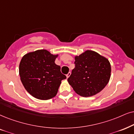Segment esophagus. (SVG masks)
Returning <instances> with one entry per match:
<instances>
[{
  "label": "esophagus",
  "instance_id": "esophagus-1",
  "mask_svg": "<svg viewBox=\"0 0 134 134\" xmlns=\"http://www.w3.org/2000/svg\"><path fill=\"white\" fill-rule=\"evenodd\" d=\"M70 74H71V73H70V72H69L68 74H67V75H66V77H67V79H68V78H69V77H70Z\"/></svg>",
  "mask_w": 134,
  "mask_h": 134
}]
</instances>
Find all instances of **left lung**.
<instances>
[{"instance_id":"8db88e82","label":"left lung","mask_w":134,"mask_h":134,"mask_svg":"<svg viewBox=\"0 0 134 134\" xmlns=\"http://www.w3.org/2000/svg\"><path fill=\"white\" fill-rule=\"evenodd\" d=\"M75 68L69 79L74 90L83 97L95 95L109 82L111 68L109 60L97 52L87 50L75 57Z\"/></svg>"}]
</instances>
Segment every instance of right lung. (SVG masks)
Instances as JSON below:
<instances>
[{"instance_id":"1","label":"right lung","mask_w":134,"mask_h":134,"mask_svg":"<svg viewBox=\"0 0 134 134\" xmlns=\"http://www.w3.org/2000/svg\"><path fill=\"white\" fill-rule=\"evenodd\" d=\"M58 54L53 55L46 49L29 52L22 57L19 75L22 84L29 93L41 100L56 95L62 80L66 76L60 67L55 64Z\"/></svg>"}]
</instances>
